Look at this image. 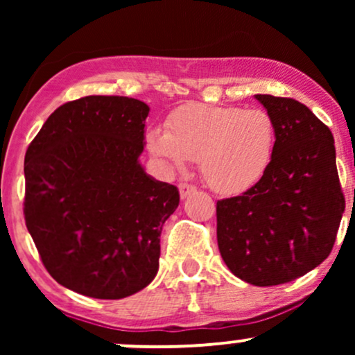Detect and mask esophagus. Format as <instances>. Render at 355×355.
<instances>
[{
    "label": "esophagus",
    "mask_w": 355,
    "mask_h": 355,
    "mask_svg": "<svg viewBox=\"0 0 355 355\" xmlns=\"http://www.w3.org/2000/svg\"><path fill=\"white\" fill-rule=\"evenodd\" d=\"M178 190H180V197L182 198H187V197H189V195H191L195 190H197V187L191 185V183L182 182L180 185H178Z\"/></svg>",
    "instance_id": "esophagus-1"
}]
</instances>
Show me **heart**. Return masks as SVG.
<instances>
[{
    "instance_id": "b5f03b06",
    "label": "heart",
    "mask_w": 355,
    "mask_h": 355,
    "mask_svg": "<svg viewBox=\"0 0 355 355\" xmlns=\"http://www.w3.org/2000/svg\"><path fill=\"white\" fill-rule=\"evenodd\" d=\"M148 152L170 172L198 162L203 180L222 195L242 193L262 180L275 153L277 125L262 108L190 103L153 126Z\"/></svg>"
}]
</instances>
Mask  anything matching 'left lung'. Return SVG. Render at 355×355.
Instances as JSON below:
<instances>
[{"label":"left lung","mask_w":355,"mask_h":355,"mask_svg":"<svg viewBox=\"0 0 355 355\" xmlns=\"http://www.w3.org/2000/svg\"><path fill=\"white\" fill-rule=\"evenodd\" d=\"M255 98L275 120V153L262 180L217 202V240L232 274L268 287L327 259L345 198L329 126L294 98Z\"/></svg>","instance_id":"1"}]
</instances>
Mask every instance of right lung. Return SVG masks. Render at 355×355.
<instances>
[{"mask_svg":"<svg viewBox=\"0 0 355 355\" xmlns=\"http://www.w3.org/2000/svg\"><path fill=\"white\" fill-rule=\"evenodd\" d=\"M148 105L92 95L48 116L24 155L26 229L56 282L93 299H123L155 279L175 185L138 164Z\"/></svg>","mask_w":355,"mask_h":355,"instance_id":"obj_1","label":"right lung"}]
</instances>
